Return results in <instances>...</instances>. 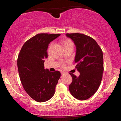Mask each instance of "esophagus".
Masks as SVG:
<instances>
[{"label": "esophagus", "mask_w": 121, "mask_h": 121, "mask_svg": "<svg viewBox=\"0 0 121 121\" xmlns=\"http://www.w3.org/2000/svg\"><path fill=\"white\" fill-rule=\"evenodd\" d=\"M65 73V72H63V71H62V72H61V75H64Z\"/></svg>", "instance_id": "esophagus-1"}]
</instances>
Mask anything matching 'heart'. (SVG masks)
I'll return each instance as SVG.
<instances>
[{
	"label": "heart",
	"instance_id": "heart-1",
	"mask_svg": "<svg viewBox=\"0 0 121 121\" xmlns=\"http://www.w3.org/2000/svg\"><path fill=\"white\" fill-rule=\"evenodd\" d=\"M62 43L63 44V48H69V47H73V41L71 39H68V38L63 39L62 40ZM53 44V43L50 44V46H49V48H48L49 50H50L51 47L52 46ZM63 65L62 64V65Z\"/></svg>",
	"mask_w": 121,
	"mask_h": 121
}]
</instances>
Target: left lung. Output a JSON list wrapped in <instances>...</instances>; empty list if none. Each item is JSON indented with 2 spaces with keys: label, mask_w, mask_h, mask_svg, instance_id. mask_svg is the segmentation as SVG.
<instances>
[{
  "label": "left lung",
  "mask_w": 121,
  "mask_h": 121,
  "mask_svg": "<svg viewBox=\"0 0 121 121\" xmlns=\"http://www.w3.org/2000/svg\"><path fill=\"white\" fill-rule=\"evenodd\" d=\"M76 47L75 58L78 77L69 73L73 78L69 86L73 97L85 100L92 97L99 88L104 71L103 53L96 41L82 34H67Z\"/></svg>",
  "instance_id": "1"
}]
</instances>
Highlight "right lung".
Returning <instances> with one entry per match:
<instances>
[{
	"mask_svg": "<svg viewBox=\"0 0 121 121\" xmlns=\"http://www.w3.org/2000/svg\"><path fill=\"white\" fill-rule=\"evenodd\" d=\"M60 34H39L24 44L17 58V68L24 89L32 99L45 102L54 95L60 78L59 71L51 72L44 69L45 59L48 58L49 44Z\"/></svg>",
	"mask_w": 121,
	"mask_h": 121,
	"instance_id": "1",
	"label": "right lung"
}]
</instances>
